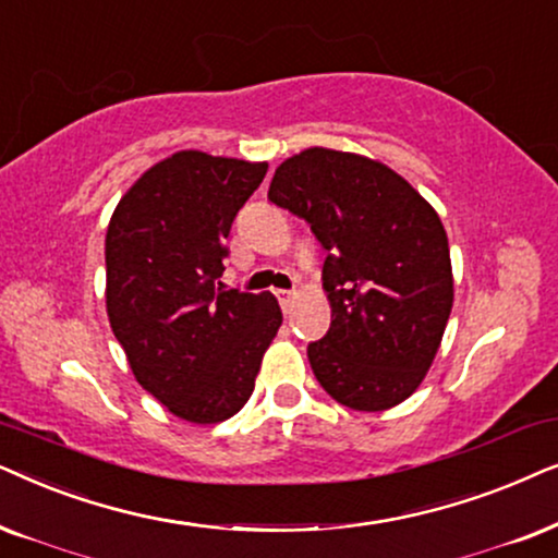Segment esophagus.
I'll list each match as a JSON object with an SVG mask.
<instances>
[{"label":"esophagus","mask_w":558,"mask_h":558,"mask_svg":"<svg viewBox=\"0 0 558 558\" xmlns=\"http://www.w3.org/2000/svg\"><path fill=\"white\" fill-rule=\"evenodd\" d=\"M275 295H278V301H280V308L286 311H291V306H293V293L291 291H275Z\"/></svg>","instance_id":"esophagus-1"}]
</instances>
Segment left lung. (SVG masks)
I'll return each instance as SVG.
<instances>
[{"label": "left lung", "instance_id": "obj_1", "mask_svg": "<svg viewBox=\"0 0 558 558\" xmlns=\"http://www.w3.org/2000/svg\"><path fill=\"white\" fill-rule=\"evenodd\" d=\"M267 198L326 250V337L308 344L322 388L354 411L413 396L439 352L454 278L439 214L405 178L354 153L308 147L275 170Z\"/></svg>", "mask_w": 558, "mask_h": 558}]
</instances>
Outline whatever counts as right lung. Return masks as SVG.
<instances>
[{"label":"right lung","instance_id":"right-lung-1","mask_svg":"<svg viewBox=\"0 0 558 558\" xmlns=\"http://www.w3.org/2000/svg\"><path fill=\"white\" fill-rule=\"evenodd\" d=\"M267 162L181 150L117 204L107 314L135 380L191 423L232 418L255 390L283 314L272 293L225 291L227 236Z\"/></svg>","mask_w":558,"mask_h":558}]
</instances>
